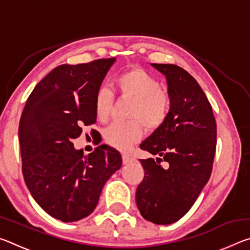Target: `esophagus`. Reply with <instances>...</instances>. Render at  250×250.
I'll return each mask as SVG.
<instances>
[{"mask_svg": "<svg viewBox=\"0 0 250 250\" xmlns=\"http://www.w3.org/2000/svg\"><path fill=\"white\" fill-rule=\"evenodd\" d=\"M135 159L133 158V156H131L129 154H122V162H124V164H129V163H132L134 162Z\"/></svg>", "mask_w": 250, "mask_h": 250, "instance_id": "34e87169", "label": "esophagus"}]
</instances>
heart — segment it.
Returning a JSON list of instances; mask_svg holds the SVG:
<instances>
[{"label": "heart", "instance_id": "b5f03b06", "mask_svg": "<svg viewBox=\"0 0 250 250\" xmlns=\"http://www.w3.org/2000/svg\"><path fill=\"white\" fill-rule=\"evenodd\" d=\"M119 96L133 99L129 122H116L104 132V141L118 150L126 151L140 140L143 125L146 129L156 130L166 124L171 109V98L167 90L160 87L153 75L140 67H133L121 73L115 79ZM112 92L104 87L96 91L94 108L96 118L105 122L111 115Z\"/></svg>", "mask_w": 250, "mask_h": 250}]
</instances>
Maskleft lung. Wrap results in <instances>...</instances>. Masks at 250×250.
I'll return each mask as SVG.
<instances>
[{"instance_id":"obj_1","label":"left lung","mask_w":250,"mask_h":250,"mask_svg":"<svg viewBox=\"0 0 250 250\" xmlns=\"http://www.w3.org/2000/svg\"><path fill=\"white\" fill-rule=\"evenodd\" d=\"M166 75L171 109L166 124L142 143L159 155L140 159L145 177L135 193L143 218L168 225L191 209L213 170L216 121L200 84L188 71L172 64H152Z\"/></svg>"}]
</instances>
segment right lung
I'll use <instances>...</instances> for the list:
<instances>
[{
  "label": "right lung",
  "instance_id": "right-lung-1",
  "mask_svg": "<svg viewBox=\"0 0 250 250\" xmlns=\"http://www.w3.org/2000/svg\"><path fill=\"white\" fill-rule=\"evenodd\" d=\"M113 62L56 67L36 84L23 109L19 138L24 181L37 204L62 222L90 215L105 182L121 167V154L111 146L83 155L71 142L96 122L95 94Z\"/></svg>",
  "mask_w": 250,
  "mask_h": 250
}]
</instances>
